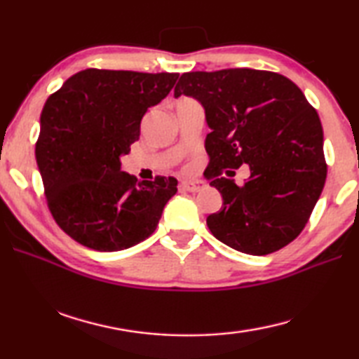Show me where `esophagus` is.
I'll list each match as a JSON object with an SVG mask.
<instances>
[{"instance_id":"34e87169","label":"esophagus","mask_w":359,"mask_h":359,"mask_svg":"<svg viewBox=\"0 0 359 359\" xmlns=\"http://www.w3.org/2000/svg\"><path fill=\"white\" fill-rule=\"evenodd\" d=\"M182 187H184V190L190 191V193H198V191L204 190L205 184H204V182H201V180H188V182H184V184H182Z\"/></svg>"}]
</instances>
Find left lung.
<instances>
[{
    "label": "left lung",
    "mask_w": 359,
    "mask_h": 359,
    "mask_svg": "<svg viewBox=\"0 0 359 359\" xmlns=\"http://www.w3.org/2000/svg\"><path fill=\"white\" fill-rule=\"evenodd\" d=\"M180 95L201 102L210 128L205 177L223 198L222 209L208 217L210 233L257 257L288 245L307 224L326 180L317 111L288 77L248 68L185 72L174 88L175 98ZM242 164L251 177L239 187L222 171Z\"/></svg>",
    "instance_id": "8db88e82"
}]
</instances>
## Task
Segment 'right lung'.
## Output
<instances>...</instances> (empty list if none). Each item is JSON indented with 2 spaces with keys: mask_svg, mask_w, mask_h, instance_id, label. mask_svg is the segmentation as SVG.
<instances>
[{
  "mask_svg": "<svg viewBox=\"0 0 359 359\" xmlns=\"http://www.w3.org/2000/svg\"><path fill=\"white\" fill-rule=\"evenodd\" d=\"M177 77L90 68L47 98L36 163L53 220L79 244L118 252L154 234L177 180L137 182L120 171V156L139 139L147 109L166 98Z\"/></svg>",
  "mask_w": 359,
  "mask_h": 359,
  "instance_id": "obj_1",
  "label": "right lung"
}]
</instances>
